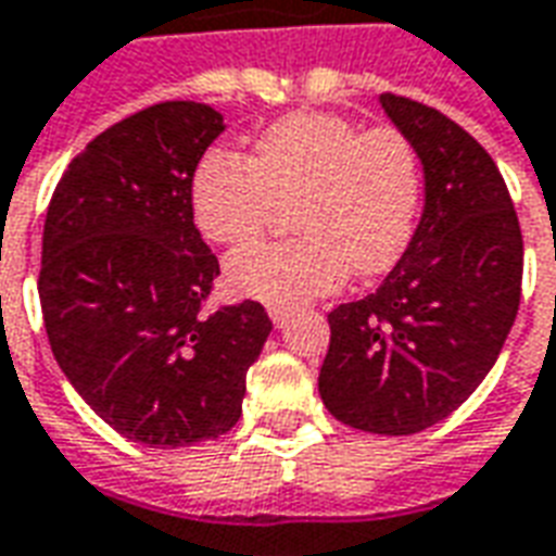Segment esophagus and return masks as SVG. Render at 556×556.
I'll list each match as a JSON object with an SVG mask.
<instances>
[{
  "label": "esophagus",
  "instance_id": "esophagus-1",
  "mask_svg": "<svg viewBox=\"0 0 556 556\" xmlns=\"http://www.w3.org/2000/svg\"><path fill=\"white\" fill-rule=\"evenodd\" d=\"M267 316H270V321H274V325H277V328H282V325H286V321H289V309H286V306H267Z\"/></svg>",
  "mask_w": 556,
  "mask_h": 556
}]
</instances>
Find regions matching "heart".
Wrapping results in <instances>:
<instances>
[{
  "mask_svg": "<svg viewBox=\"0 0 556 556\" xmlns=\"http://www.w3.org/2000/svg\"><path fill=\"white\" fill-rule=\"evenodd\" d=\"M198 231L219 247L250 243L282 204L301 238L258 243L225 265L235 291L294 306L333 291L349 270L397 265L421 211V159L394 126L364 129L337 114H291L267 126L250 159L211 150L192 174Z\"/></svg>",
  "mask_w": 556,
  "mask_h": 556,
  "instance_id": "heart-1",
  "label": "heart"
}]
</instances>
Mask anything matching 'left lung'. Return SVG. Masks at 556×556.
Returning <instances> with one entry per match:
<instances>
[{"mask_svg":"<svg viewBox=\"0 0 556 556\" xmlns=\"http://www.w3.org/2000/svg\"><path fill=\"white\" fill-rule=\"evenodd\" d=\"M379 102L425 165V213L386 282L328 313L318 394L343 425L406 437L448 418L494 367L521 304L523 240L469 131L394 92Z\"/></svg>","mask_w":556,"mask_h":556,"instance_id":"1","label":"left lung"}]
</instances>
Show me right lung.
Segmentation results:
<instances>
[{
    "label": "right lung",
    "instance_id": "1",
    "mask_svg": "<svg viewBox=\"0 0 556 556\" xmlns=\"http://www.w3.org/2000/svg\"><path fill=\"white\" fill-rule=\"evenodd\" d=\"M201 102L143 108L87 143L50 198L38 298L53 358L92 413L150 448L238 425L270 318L207 313L219 262L192 216V174L223 135Z\"/></svg>",
    "mask_w": 556,
    "mask_h": 556
}]
</instances>
